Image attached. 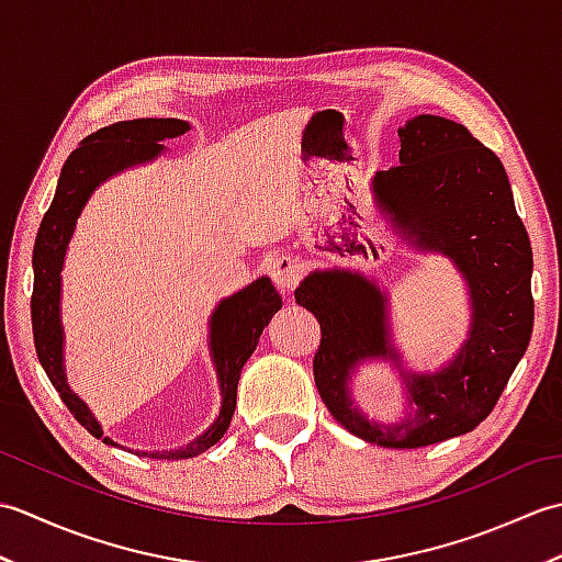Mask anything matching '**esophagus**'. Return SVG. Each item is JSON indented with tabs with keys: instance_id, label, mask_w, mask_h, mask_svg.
Listing matches in <instances>:
<instances>
[{
	"instance_id": "1",
	"label": "esophagus",
	"mask_w": 562,
	"mask_h": 562,
	"mask_svg": "<svg viewBox=\"0 0 562 562\" xmlns=\"http://www.w3.org/2000/svg\"><path fill=\"white\" fill-rule=\"evenodd\" d=\"M270 274H272L274 288H278L280 292H292L296 284H300V280H302L304 266L296 258H280L272 266Z\"/></svg>"
}]
</instances>
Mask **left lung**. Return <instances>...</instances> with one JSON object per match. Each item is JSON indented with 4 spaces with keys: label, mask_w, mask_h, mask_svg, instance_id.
<instances>
[{
    "label": "left lung",
    "mask_w": 562,
    "mask_h": 562,
    "mask_svg": "<svg viewBox=\"0 0 562 562\" xmlns=\"http://www.w3.org/2000/svg\"><path fill=\"white\" fill-rule=\"evenodd\" d=\"M398 166L379 171V212L415 250L451 258L471 300L469 338L439 372L403 369L389 330V300L352 270H314L294 300L321 324L316 389L330 415L364 441L417 449L479 427L503 396L533 328V256L495 151L461 123L417 115L398 127ZM364 359H389L406 381L412 413L379 426L351 405L347 381Z\"/></svg>",
    "instance_id": "1"
}]
</instances>
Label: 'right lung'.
<instances>
[{
  "label": "right lung",
  "instance_id": "1",
  "mask_svg": "<svg viewBox=\"0 0 562 562\" xmlns=\"http://www.w3.org/2000/svg\"><path fill=\"white\" fill-rule=\"evenodd\" d=\"M190 125L178 117H137V121H121L91 133L81 145L69 154V159L59 173L55 198L41 222L38 236L33 246V296H31V321L35 352L45 369L47 379L65 401L69 413L103 439L105 445L117 447L113 439L103 437L97 417L87 408L75 391L67 384L65 357H63V321H59V292H63V262L75 234L79 214L87 205L93 190L111 176L121 173L130 166L147 164L161 157V139L186 135ZM282 296L272 288L270 278H258L248 288L220 302L210 318V355L217 369L222 411L210 425L205 435L195 441L171 451H142V457L151 459H190L207 451L224 437L236 408V386L246 360L254 355L262 328L280 312ZM139 453V451H137Z\"/></svg>",
  "mask_w": 562,
  "mask_h": 562
}]
</instances>
